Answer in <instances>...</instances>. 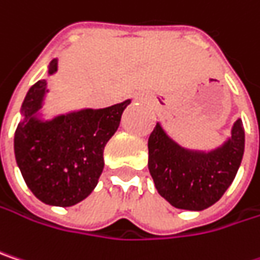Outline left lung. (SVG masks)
Wrapping results in <instances>:
<instances>
[{
    "mask_svg": "<svg viewBox=\"0 0 260 260\" xmlns=\"http://www.w3.org/2000/svg\"><path fill=\"white\" fill-rule=\"evenodd\" d=\"M244 128L237 120L231 138L210 153L189 152L157 123L149 137V171L160 197L183 210H204L222 198L240 168Z\"/></svg>",
    "mask_w": 260,
    "mask_h": 260,
    "instance_id": "left-lung-1",
    "label": "left lung"
}]
</instances>
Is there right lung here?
Instances as JSON below:
<instances>
[{"mask_svg": "<svg viewBox=\"0 0 260 260\" xmlns=\"http://www.w3.org/2000/svg\"><path fill=\"white\" fill-rule=\"evenodd\" d=\"M56 68L58 60L53 59L49 74ZM46 86V80H38L23 100V119L14 132V154L26 186L38 200L70 207L95 189L104 168V147L131 101L41 122L36 113L41 108Z\"/></svg>", "mask_w": 260, "mask_h": 260, "instance_id": "obj_1", "label": "right lung"}]
</instances>
